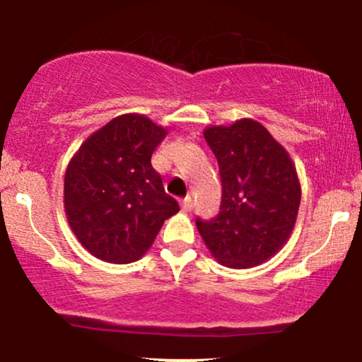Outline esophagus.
<instances>
[{
	"label": "esophagus",
	"mask_w": 362,
	"mask_h": 362,
	"mask_svg": "<svg viewBox=\"0 0 362 362\" xmlns=\"http://www.w3.org/2000/svg\"><path fill=\"white\" fill-rule=\"evenodd\" d=\"M180 206H182V211H191L192 208H194V202H192L191 196H187L185 199H182Z\"/></svg>",
	"instance_id": "obj_1"
}]
</instances>
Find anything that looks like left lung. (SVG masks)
Wrapping results in <instances>:
<instances>
[{
	"label": "left lung",
	"mask_w": 362,
	"mask_h": 362,
	"mask_svg": "<svg viewBox=\"0 0 362 362\" xmlns=\"http://www.w3.org/2000/svg\"><path fill=\"white\" fill-rule=\"evenodd\" d=\"M222 180L221 211L196 221L210 254L222 266L254 268L272 259L289 240L301 184L289 152L257 120L203 131Z\"/></svg>",
	"instance_id": "1"
}]
</instances>
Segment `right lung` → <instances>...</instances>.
Wrapping results in <instances>:
<instances>
[{"instance_id": "obj_1", "label": "right lung", "mask_w": 362, "mask_h": 362, "mask_svg": "<svg viewBox=\"0 0 362 362\" xmlns=\"http://www.w3.org/2000/svg\"><path fill=\"white\" fill-rule=\"evenodd\" d=\"M166 134L148 117L124 113L94 131L68 163L64 211L94 257L113 264L138 261L164 221L180 210L151 164Z\"/></svg>"}]
</instances>
